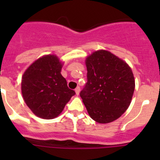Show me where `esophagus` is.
I'll return each instance as SVG.
<instances>
[{"label": "esophagus", "instance_id": "obj_1", "mask_svg": "<svg viewBox=\"0 0 160 160\" xmlns=\"http://www.w3.org/2000/svg\"><path fill=\"white\" fill-rule=\"evenodd\" d=\"M75 93H76V94H77V95H78L79 93H80V87H78L77 88L75 89Z\"/></svg>", "mask_w": 160, "mask_h": 160}]
</instances>
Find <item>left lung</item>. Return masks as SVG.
Listing matches in <instances>:
<instances>
[{"instance_id": "1", "label": "left lung", "mask_w": 160, "mask_h": 160, "mask_svg": "<svg viewBox=\"0 0 160 160\" xmlns=\"http://www.w3.org/2000/svg\"><path fill=\"white\" fill-rule=\"evenodd\" d=\"M87 83L80 93L90 118L98 123L118 119L129 107L135 87L129 65L110 51L87 56Z\"/></svg>"}]
</instances>
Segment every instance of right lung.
<instances>
[{
    "label": "right lung",
    "instance_id": "obj_1",
    "mask_svg": "<svg viewBox=\"0 0 160 160\" xmlns=\"http://www.w3.org/2000/svg\"><path fill=\"white\" fill-rule=\"evenodd\" d=\"M64 62L57 55H44L34 61L22 78L23 99L33 114L44 119H53L62 112L75 94L68 88L61 74Z\"/></svg>",
    "mask_w": 160,
    "mask_h": 160
}]
</instances>
